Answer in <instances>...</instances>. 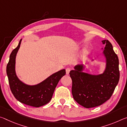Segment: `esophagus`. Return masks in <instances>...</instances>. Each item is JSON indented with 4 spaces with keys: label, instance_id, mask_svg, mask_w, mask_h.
Returning a JSON list of instances; mask_svg holds the SVG:
<instances>
[{
    "label": "esophagus",
    "instance_id": "obj_1",
    "mask_svg": "<svg viewBox=\"0 0 127 127\" xmlns=\"http://www.w3.org/2000/svg\"><path fill=\"white\" fill-rule=\"evenodd\" d=\"M65 71H66V74H69V72H70V71H71V69H70L69 68H66Z\"/></svg>",
    "mask_w": 127,
    "mask_h": 127
}]
</instances>
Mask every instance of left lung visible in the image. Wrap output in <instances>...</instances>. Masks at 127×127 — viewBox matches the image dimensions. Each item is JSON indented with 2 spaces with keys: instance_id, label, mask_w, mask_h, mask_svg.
Here are the masks:
<instances>
[{
  "instance_id": "left-lung-1",
  "label": "left lung",
  "mask_w": 127,
  "mask_h": 127,
  "mask_svg": "<svg viewBox=\"0 0 127 127\" xmlns=\"http://www.w3.org/2000/svg\"><path fill=\"white\" fill-rule=\"evenodd\" d=\"M102 42L105 45L103 54L106 58V68L103 73H85L83 72L85 66L82 64L76 65L74 69L69 72L74 99L87 108L101 105L109 99L119 80L118 56L108 40H103Z\"/></svg>"
}]
</instances>
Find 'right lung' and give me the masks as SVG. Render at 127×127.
Returning <instances> with one entry per match:
<instances>
[{
  "label": "right lung",
  "mask_w": 127,
  "mask_h": 127,
  "mask_svg": "<svg viewBox=\"0 0 127 127\" xmlns=\"http://www.w3.org/2000/svg\"><path fill=\"white\" fill-rule=\"evenodd\" d=\"M21 41L22 39H20L17 47L12 51L7 65L10 89L16 99L21 103L39 107L48 103L51 99L58 83L66 73L65 69L54 73L37 85H29L24 83L18 78L15 71L16 56Z\"/></svg>",
  "instance_id": "1"
}]
</instances>
